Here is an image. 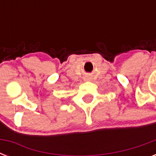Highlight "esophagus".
I'll return each instance as SVG.
<instances>
[{
  "instance_id": "1",
  "label": "esophagus",
  "mask_w": 156,
  "mask_h": 156,
  "mask_svg": "<svg viewBox=\"0 0 156 156\" xmlns=\"http://www.w3.org/2000/svg\"><path fill=\"white\" fill-rule=\"evenodd\" d=\"M85 80H86V81L89 80V78H85Z\"/></svg>"
}]
</instances>
